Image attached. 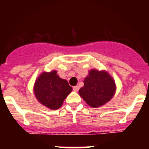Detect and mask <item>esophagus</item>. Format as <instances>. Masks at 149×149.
I'll return each mask as SVG.
<instances>
[{"mask_svg": "<svg viewBox=\"0 0 149 149\" xmlns=\"http://www.w3.org/2000/svg\"><path fill=\"white\" fill-rule=\"evenodd\" d=\"M73 91H79V86H73Z\"/></svg>", "mask_w": 149, "mask_h": 149, "instance_id": "esophagus-1", "label": "esophagus"}]
</instances>
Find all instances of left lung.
<instances>
[{
	"label": "left lung",
	"mask_w": 149,
	"mask_h": 149,
	"mask_svg": "<svg viewBox=\"0 0 149 149\" xmlns=\"http://www.w3.org/2000/svg\"><path fill=\"white\" fill-rule=\"evenodd\" d=\"M84 86L80 88L79 95L89 106L101 107L113 97L116 86L112 76L105 70L92 69L84 81Z\"/></svg>",
	"instance_id": "obj_1"
}]
</instances>
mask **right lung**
<instances>
[{"label": "right lung", "mask_w": 149, "mask_h": 149, "mask_svg": "<svg viewBox=\"0 0 149 149\" xmlns=\"http://www.w3.org/2000/svg\"><path fill=\"white\" fill-rule=\"evenodd\" d=\"M73 90L68 82L57 74L56 70L43 72L36 80L34 93L42 104L50 109H58Z\"/></svg>", "instance_id": "obj_1"}]
</instances>
